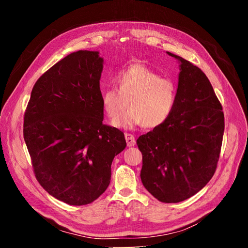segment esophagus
Listing matches in <instances>:
<instances>
[{
    "mask_svg": "<svg viewBox=\"0 0 248 248\" xmlns=\"http://www.w3.org/2000/svg\"><path fill=\"white\" fill-rule=\"evenodd\" d=\"M124 138L126 140V145L127 147H133L136 145V139L132 134H124Z\"/></svg>",
    "mask_w": 248,
    "mask_h": 248,
    "instance_id": "esophagus-1",
    "label": "esophagus"
}]
</instances>
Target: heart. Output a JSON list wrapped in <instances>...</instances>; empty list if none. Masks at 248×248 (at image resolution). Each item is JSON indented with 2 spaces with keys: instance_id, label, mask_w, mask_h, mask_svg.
Instances as JSON below:
<instances>
[{
  "instance_id": "b5f03b06",
  "label": "heart",
  "mask_w": 248,
  "mask_h": 248,
  "mask_svg": "<svg viewBox=\"0 0 248 248\" xmlns=\"http://www.w3.org/2000/svg\"><path fill=\"white\" fill-rule=\"evenodd\" d=\"M117 88L102 91V108L116 126L133 128L142 124L160 127L172 116L178 98V85L172 78L162 77L145 65L134 64L116 75Z\"/></svg>"
}]
</instances>
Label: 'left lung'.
<instances>
[{"instance_id": "obj_1", "label": "left lung", "mask_w": 248, "mask_h": 248, "mask_svg": "<svg viewBox=\"0 0 248 248\" xmlns=\"http://www.w3.org/2000/svg\"><path fill=\"white\" fill-rule=\"evenodd\" d=\"M181 62L175 110L165 124L141 135L140 180L164 203L184 201L213 177L222 146L224 113L205 73L191 62Z\"/></svg>"}]
</instances>
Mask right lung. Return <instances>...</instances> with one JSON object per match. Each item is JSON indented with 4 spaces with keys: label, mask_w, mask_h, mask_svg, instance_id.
Here are the masks:
<instances>
[{
    "label": "right lung",
    "mask_w": 248,
    "mask_h": 248,
    "mask_svg": "<svg viewBox=\"0 0 248 248\" xmlns=\"http://www.w3.org/2000/svg\"><path fill=\"white\" fill-rule=\"evenodd\" d=\"M96 51L67 55L39 77L24 114L23 135L37 181L69 205L96 200L110 182L124 135L103 124Z\"/></svg>",
    "instance_id": "obj_1"
}]
</instances>
